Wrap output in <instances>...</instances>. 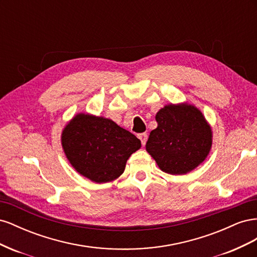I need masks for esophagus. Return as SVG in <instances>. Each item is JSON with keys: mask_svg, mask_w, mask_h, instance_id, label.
Listing matches in <instances>:
<instances>
[{"mask_svg": "<svg viewBox=\"0 0 257 257\" xmlns=\"http://www.w3.org/2000/svg\"><path fill=\"white\" fill-rule=\"evenodd\" d=\"M138 138L141 139L142 145L145 146L147 143V139H148V134L147 133H142V134H138Z\"/></svg>", "mask_w": 257, "mask_h": 257, "instance_id": "esophagus-1", "label": "esophagus"}]
</instances>
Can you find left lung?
Returning a JSON list of instances; mask_svg holds the SVG:
<instances>
[{"mask_svg":"<svg viewBox=\"0 0 257 257\" xmlns=\"http://www.w3.org/2000/svg\"><path fill=\"white\" fill-rule=\"evenodd\" d=\"M146 149L161 170L170 175L190 173L203 163L212 145L211 127L195 106L170 104L155 115Z\"/></svg>","mask_w":257,"mask_h":257,"instance_id":"left-lung-1","label":"left lung"}]
</instances>
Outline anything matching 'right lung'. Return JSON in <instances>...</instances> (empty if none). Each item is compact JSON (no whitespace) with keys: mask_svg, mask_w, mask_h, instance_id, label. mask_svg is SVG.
<instances>
[{"mask_svg":"<svg viewBox=\"0 0 257 257\" xmlns=\"http://www.w3.org/2000/svg\"><path fill=\"white\" fill-rule=\"evenodd\" d=\"M62 147L77 172L103 183L123 174L127 159L142 143L110 119L79 113L63 130Z\"/></svg>","mask_w":257,"mask_h":257,"instance_id":"right-lung-1","label":"right lung"}]
</instances>
